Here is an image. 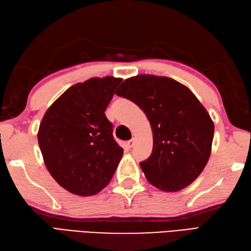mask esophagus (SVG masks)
<instances>
[{"mask_svg":"<svg viewBox=\"0 0 251 251\" xmlns=\"http://www.w3.org/2000/svg\"><path fill=\"white\" fill-rule=\"evenodd\" d=\"M134 143H135V139L132 138V139H130V140H127V142H126V146L129 147V148H132V147L134 146Z\"/></svg>","mask_w":251,"mask_h":251,"instance_id":"esophagus-1","label":"esophagus"}]
</instances>
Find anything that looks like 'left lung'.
I'll return each instance as SVG.
<instances>
[{
    "label": "left lung",
    "instance_id": "8db88e82",
    "mask_svg": "<svg viewBox=\"0 0 251 251\" xmlns=\"http://www.w3.org/2000/svg\"><path fill=\"white\" fill-rule=\"evenodd\" d=\"M116 95L142 108L153 133V149L139 163L147 180L164 192H178L198 178L209 161L214 124L189 88L167 76L138 75Z\"/></svg>",
    "mask_w": 251,
    "mask_h": 251
}]
</instances>
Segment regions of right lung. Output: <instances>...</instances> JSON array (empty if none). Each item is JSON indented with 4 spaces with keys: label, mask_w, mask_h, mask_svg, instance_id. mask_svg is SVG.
<instances>
[{
    "label": "right lung",
    "mask_w": 251,
    "mask_h": 251,
    "mask_svg": "<svg viewBox=\"0 0 251 251\" xmlns=\"http://www.w3.org/2000/svg\"><path fill=\"white\" fill-rule=\"evenodd\" d=\"M121 81L105 76L75 84L41 120L38 144L46 167L72 194L86 197L102 191L124 154L104 114Z\"/></svg>",
    "instance_id": "1"
}]
</instances>
